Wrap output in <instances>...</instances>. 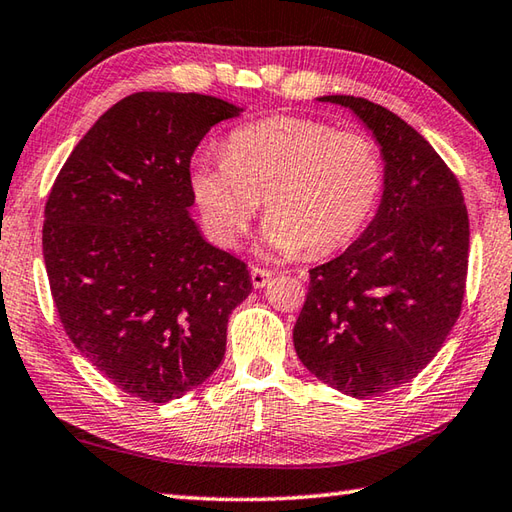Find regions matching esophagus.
<instances>
[{"mask_svg":"<svg viewBox=\"0 0 512 512\" xmlns=\"http://www.w3.org/2000/svg\"><path fill=\"white\" fill-rule=\"evenodd\" d=\"M270 277H273V273H270L268 268H262V266L250 268V282H253L255 288H264L268 284Z\"/></svg>","mask_w":512,"mask_h":512,"instance_id":"esophagus-1","label":"esophagus"}]
</instances>
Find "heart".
Listing matches in <instances>:
<instances>
[{"label": "heart", "instance_id": "1", "mask_svg": "<svg viewBox=\"0 0 512 512\" xmlns=\"http://www.w3.org/2000/svg\"><path fill=\"white\" fill-rule=\"evenodd\" d=\"M190 188L208 233L235 246L264 199V242L279 255L324 257L366 228L384 190V157L359 130L268 117L233 130L224 157L202 159Z\"/></svg>", "mask_w": 512, "mask_h": 512}]
</instances>
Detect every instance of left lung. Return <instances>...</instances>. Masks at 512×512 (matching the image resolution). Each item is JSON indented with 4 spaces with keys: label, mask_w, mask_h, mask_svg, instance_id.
Returning a JSON list of instances; mask_svg holds the SVG:
<instances>
[{
    "label": "left lung",
    "mask_w": 512,
    "mask_h": 512,
    "mask_svg": "<svg viewBox=\"0 0 512 512\" xmlns=\"http://www.w3.org/2000/svg\"><path fill=\"white\" fill-rule=\"evenodd\" d=\"M384 155V195L370 226L310 268L293 328L302 364L350 397H375L417 377L453 330L466 293L468 210L453 170L388 108L353 95Z\"/></svg>",
    "instance_id": "1"
}]
</instances>
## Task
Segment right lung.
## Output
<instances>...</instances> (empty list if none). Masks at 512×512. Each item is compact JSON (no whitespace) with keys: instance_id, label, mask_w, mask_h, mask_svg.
<instances>
[{"instance_id":"right-lung-1","label":"right lung","mask_w":512,"mask_h":512,"mask_svg":"<svg viewBox=\"0 0 512 512\" xmlns=\"http://www.w3.org/2000/svg\"><path fill=\"white\" fill-rule=\"evenodd\" d=\"M239 110L197 93H135L97 119L44 208V262L66 335L119 390L150 404L215 373L248 268L190 219V157Z\"/></svg>"}]
</instances>
